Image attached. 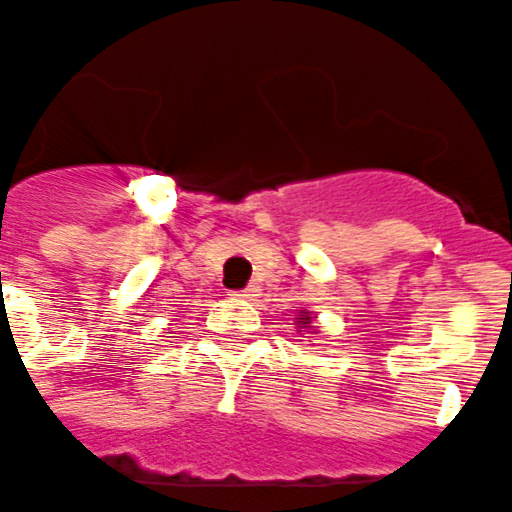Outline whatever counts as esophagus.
<instances>
[{"label": "esophagus", "mask_w": 512, "mask_h": 512, "mask_svg": "<svg viewBox=\"0 0 512 512\" xmlns=\"http://www.w3.org/2000/svg\"><path fill=\"white\" fill-rule=\"evenodd\" d=\"M231 296H234V299L252 301V299H257V296H260V286H247V288H242V291H231Z\"/></svg>", "instance_id": "esophagus-1"}]
</instances>
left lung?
Returning a JSON list of instances; mask_svg holds the SVG:
<instances>
[{
    "mask_svg": "<svg viewBox=\"0 0 512 512\" xmlns=\"http://www.w3.org/2000/svg\"><path fill=\"white\" fill-rule=\"evenodd\" d=\"M311 311H304L301 309L299 311V317H296V324H299V332H304V330H311Z\"/></svg>",
    "mask_w": 512,
    "mask_h": 512,
    "instance_id": "left-lung-1",
    "label": "left lung"
}]
</instances>
